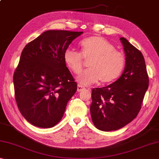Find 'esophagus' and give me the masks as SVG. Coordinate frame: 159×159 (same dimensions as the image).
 <instances>
[{
  "instance_id": "1",
  "label": "esophagus",
  "mask_w": 159,
  "mask_h": 159,
  "mask_svg": "<svg viewBox=\"0 0 159 159\" xmlns=\"http://www.w3.org/2000/svg\"><path fill=\"white\" fill-rule=\"evenodd\" d=\"M84 89H85V87L84 86H82V85L80 84H78L77 86V92H81L82 90H83Z\"/></svg>"
}]
</instances>
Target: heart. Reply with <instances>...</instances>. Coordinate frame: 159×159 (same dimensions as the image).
Returning a JSON list of instances; mask_svg holds the SVG:
<instances>
[{"instance_id": "heart-1", "label": "heart", "mask_w": 159, "mask_h": 159, "mask_svg": "<svg viewBox=\"0 0 159 159\" xmlns=\"http://www.w3.org/2000/svg\"><path fill=\"white\" fill-rule=\"evenodd\" d=\"M80 52L67 48L63 53L65 65L74 74H78L82 67V59H88V69L77 77L81 85H89L100 80L102 83L114 81L118 78L125 66L123 53L116 50L106 39L93 35L82 40L79 44Z\"/></svg>"}]
</instances>
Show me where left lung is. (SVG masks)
<instances>
[{"label": "left lung", "mask_w": 159, "mask_h": 159, "mask_svg": "<svg viewBox=\"0 0 159 159\" xmlns=\"http://www.w3.org/2000/svg\"><path fill=\"white\" fill-rule=\"evenodd\" d=\"M126 55L125 68L112 84L94 88L90 113L94 125L101 131L119 129L134 120L141 108L148 87L144 57L140 51L121 38Z\"/></svg>", "instance_id": "left-lung-1"}]
</instances>
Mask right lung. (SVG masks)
I'll return each instance as SVG.
<instances>
[{
	"instance_id": "right-lung-1",
	"label": "right lung",
	"mask_w": 159,
	"mask_h": 159,
	"mask_svg": "<svg viewBox=\"0 0 159 159\" xmlns=\"http://www.w3.org/2000/svg\"><path fill=\"white\" fill-rule=\"evenodd\" d=\"M83 32L48 30L27 44L13 75L15 97L22 115L40 128L55 126L77 84L63 53Z\"/></svg>"
}]
</instances>
